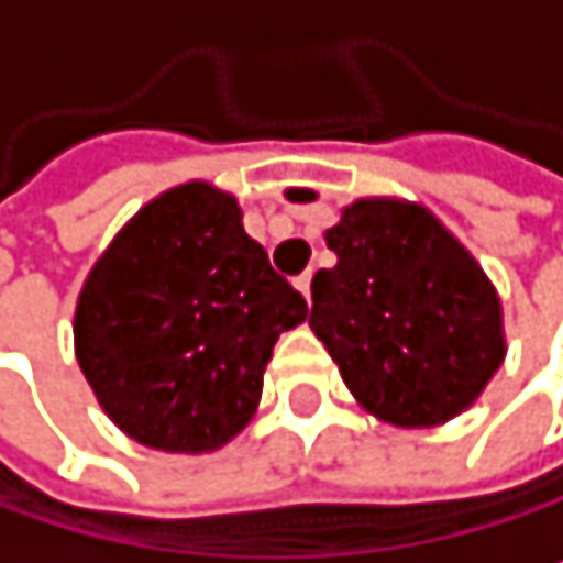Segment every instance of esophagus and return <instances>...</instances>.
I'll return each mask as SVG.
<instances>
[{
	"instance_id": "34e87169",
	"label": "esophagus",
	"mask_w": 563,
	"mask_h": 563,
	"mask_svg": "<svg viewBox=\"0 0 563 563\" xmlns=\"http://www.w3.org/2000/svg\"><path fill=\"white\" fill-rule=\"evenodd\" d=\"M295 288H298V291L305 295V301H312V272H305V275H301V278L295 282Z\"/></svg>"
}]
</instances>
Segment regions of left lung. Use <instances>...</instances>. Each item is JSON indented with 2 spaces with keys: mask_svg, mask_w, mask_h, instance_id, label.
Segmentation results:
<instances>
[{
  "mask_svg": "<svg viewBox=\"0 0 563 563\" xmlns=\"http://www.w3.org/2000/svg\"><path fill=\"white\" fill-rule=\"evenodd\" d=\"M335 268L312 278L308 325L355 402L427 430L470 409L507 355L500 295L433 211L362 198L325 231Z\"/></svg>",
  "mask_w": 563,
  "mask_h": 563,
  "instance_id": "1",
  "label": "left lung"
}]
</instances>
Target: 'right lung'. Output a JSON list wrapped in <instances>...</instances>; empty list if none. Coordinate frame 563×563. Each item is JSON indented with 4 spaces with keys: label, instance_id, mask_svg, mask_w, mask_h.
Masks as SVG:
<instances>
[{
    "label": "right lung",
    "instance_id": "right-lung-1",
    "mask_svg": "<svg viewBox=\"0 0 563 563\" xmlns=\"http://www.w3.org/2000/svg\"><path fill=\"white\" fill-rule=\"evenodd\" d=\"M305 316L231 194L187 180L140 208L97 258L73 342L97 402L130 440L211 453L251 423L272 349Z\"/></svg>",
    "mask_w": 563,
    "mask_h": 563
}]
</instances>
